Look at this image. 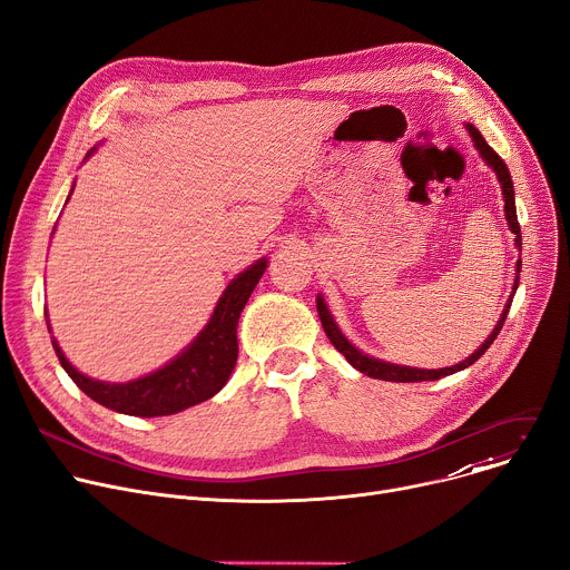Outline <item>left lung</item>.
<instances>
[{"label": "left lung", "instance_id": "8db88e82", "mask_svg": "<svg viewBox=\"0 0 570 570\" xmlns=\"http://www.w3.org/2000/svg\"><path fill=\"white\" fill-rule=\"evenodd\" d=\"M468 130H470V137H472L474 146H476V150L481 154V158H483L492 169H495V174H498V180H500V185H502V195H504V215H507V222H509V229H511L513 236H515V247L522 252V236H520V224H518V215H515V197H513V180H511V174H509L504 160L495 154V150H492V148L485 144L483 135H481L474 126H470V124H468ZM520 268H522V261L518 258V263H515V275H520ZM515 288H518V277H515V284H513V293H511V297L507 299V307H504V312H502V318L498 321L495 330L490 332V336L483 341V344H481L468 360H463L461 364L446 366V368H414V366H401V364H390V362H383V360L368 357V355H364L362 351H357L344 334H341V330L336 327V323H334V318H332V314H330V309H327V305H325V299H323L321 295L316 297V309H318L323 330H325L327 338L332 341V346H334L341 355H344L360 373H364V375H368V377H377V381H387V383H424V381H440V377H444V375H451V373H456V371H463V368L472 366V364L490 348V344L498 338V334H500V330H502V325H504V321H507V314H509V309H511V302H513Z\"/></svg>", "mask_w": 570, "mask_h": 570}]
</instances>
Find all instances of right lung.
Returning a JSON list of instances; mask_svg holds the SVG:
<instances>
[{
	"mask_svg": "<svg viewBox=\"0 0 570 570\" xmlns=\"http://www.w3.org/2000/svg\"><path fill=\"white\" fill-rule=\"evenodd\" d=\"M265 268H268V261L258 258L245 273L232 279V284L222 293L208 325L193 344L167 366L139 377V381H94L63 357L59 344L52 338L55 353L63 371L70 375V381L96 403L130 416L176 414L189 405L213 399L229 381L238 360V318Z\"/></svg>",
	"mask_w": 570,
	"mask_h": 570,
	"instance_id": "1",
	"label": "right lung"
}]
</instances>
